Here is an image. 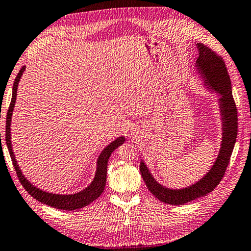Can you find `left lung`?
Listing matches in <instances>:
<instances>
[{
	"instance_id": "8db88e82",
	"label": "left lung",
	"mask_w": 251,
	"mask_h": 251,
	"mask_svg": "<svg viewBox=\"0 0 251 251\" xmlns=\"http://www.w3.org/2000/svg\"><path fill=\"white\" fill-rule=\"evenodd\" d=\"M197 48L199 50V56L196 61L197 72L200 74L206 89L220 96L217 101L222 120L221 148L209 172L196 183L181 189L167 188L156 181L146 164L141 160L140 172L151 193H153L158 200L172 205H182L198 198L205 197L207 193L214 190L224 176L237 138V109L231 93L230 78L224 61L209 47L197 44Z\"/></svg>"
}]
</instances>
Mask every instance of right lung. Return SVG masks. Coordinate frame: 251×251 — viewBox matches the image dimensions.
Masks as SVG:
<instances>
[{
  "label": "right lung",
  "mask_w": 251,
  "mask_h": 251,
  "mask_svg": "<svg viewBox=\"0 0 251 251\" xmlns=\"http://www.w3.org/2000/svg\"><path fill=\"white\" fill-rule=\"evenodd\" d=\"M25 69H26V67H23L21 69V71L18 72L17 76L15 78V82H14L11 105H9L7 115H6L5 141H6V145H7L9 155H11L14 168H15L18 179H20V181L24 186V188H25L26 191L29 193L32 198H35L36 200H38L41 203H44V204L49 205L51 207H54V209L67 210V211L78 210V209H81V207L88 205L89 203H92L93 201H95L97 198L102 193L103 189H105V186H106L108 160H109V157L113 151H115L118 146L124 144V142L126 141V138L125 136H119V138L116 139L115 141H112L109 145H107L106 148L101 151V153L98 156V159H97V167H96L95 177H94L93 181L89 183L86 188L83 189V190H81L79 192L73 193V195H59V193L56 195V193L47 192V191L41 190V189H39V188L35 187L30 181L27 180V178L24 176L22 170L20 169V167H18L15 155H14V152H13L12 140H11V138H12L11 136V124H12L14 107H15V102H16L18 83H20V81H21L22 75L24 73V71H25Z\"/></svg>",
  "instance_id": "add662e5"
}]
</instances>
